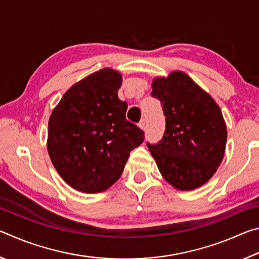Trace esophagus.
Here are the masks:
<instances>
[{
    "label": "esophagus",
    "mask_w": 259,
    "mask_h": 259,
    "mask_svg": "<svg viewBox=\"0 0 259 259\" xmlns=\"http://www.w3.org/2000/svg\"><path fill=\"white\" fill-rule=\"evenodd\" d=\"M138 125H139V128L142 129V130H145V129H146V121L143 119L142 121L139 122V124H138Z\"/></svg>",
    "instance_id": "esophagus-1"
}]
</instances>
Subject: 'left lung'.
Wrapping results in <instances>:
<instances>
[{"label": "left lung", "mask_w": 259, "mask_h": 259, "mask_svg": "<svg viewBox=\"0 0 259 259\" xmlns=\"http://www.w3.org/2000/svg\"><path fill=\"white\" fill-rule=\"evenodd\" d=\"M151 95L160 100L165 116L163 137L147 143L161 175L181 191L202 186L224 157L227 131L221 108L181 71L154 78Z\"/></svg>", "instance_id": "left-lung-1"}]
</instances>
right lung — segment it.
Wrapping results in <instances>:
<instances>
[{"label": "right lung", "mask_w": 259, "mask_h": 259, "mask_svg": "<svg viewBox=\"0 0 259 259\" xmlns=\"http://www.w3.org/2000/svg\"><path fill=\"white\" fill-rule=\"evenodd\" d=\"M122 75L103 68L75 83L51 113L48 152L69 186L84 193L111 187L123 172L144 131L125 119L128 104L117 97Z\"/></svg>", "instance_id": "right-lung-1"}]
</instances>
